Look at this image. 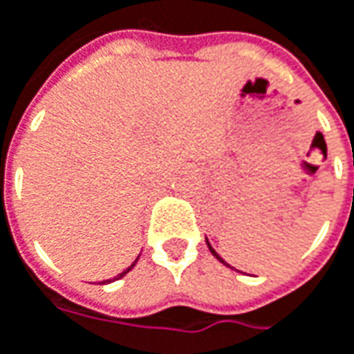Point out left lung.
<instances>
[{
    "label": "left lung",
    "instance_id": "1",
    "mask_svg": "<svg viewBox=\"0 0 354 354\" xmlns=\"http://www.w3.org/2000/svg\"><path fill=\"white\" fill-rule=\"evenodd\" d=\"M207 241V239H206ZM207 248H209V252H212V255H214V257H216V259H218V261H222L223 266H227V263H225V261H223L222 257H220V255H218V252H216V250H214V248H212V245H209V241H207ZM227 268H230V266H227ZM234 269V268H232Z\"/></svg>",
    "mask_w": 354,
    "mask_h": 354
}]
</instances>
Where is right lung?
<instances>
[{
	"label": "right lung",
	"instance_id": "1",
	"mask_svg": "<svg viewBox=\"0 0 354 354\" xmlns=\"http://www.w3.org/2000/svg\"><path fill=\"white\" fill-rule=\"evenodd\" d=\"M138 257H140V255H138ZM138 257L134 259V263H132L131 268H127V269H124V271H122V273H118V275H116L115 279H120V277H124V275H127V273H129V271H131V269L134 268V266H136V261H138ZM115 279H106V281H102V283H111V281H115Z\"/></svg>",
	"mask_w": 354,
	"mask_h": 354
}]
</instances>
